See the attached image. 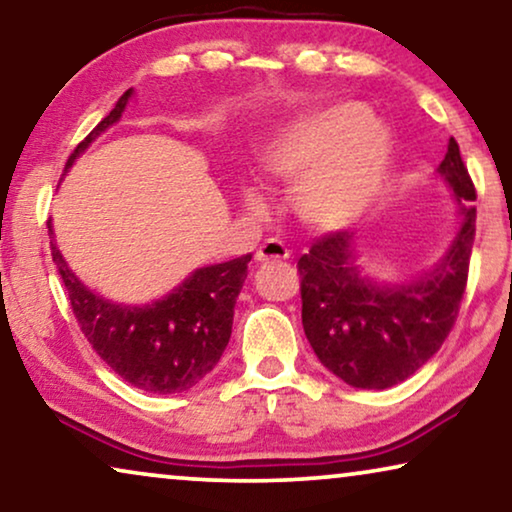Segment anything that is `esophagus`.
I'll return each mask as SVG.
<instances>
[{"mask_svg": "<svg viewBox=\"0 0 512 512\" xmlns=\"http://www.w3.org/2000/svg\"><path fill=\"white\" fill-rule=\"evenodd\" d=\"M291 256V251L284 247L279 240H268L261 249L256 251V261L258 263H268V261H286Z\"/></svg>", "mask_w": 512, "mask_h": 512, "instance_id": "obj_1", "label": "esophagus"}]
</instances>
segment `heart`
I'll use <instances>...</instances> for the list:
<instances>
[{
	"instance_id": "obj_1",
	"label": "heart",
	"mask_w": 512,
	"mask_h": 512,
	"mask_svg": "<svg viewBox=\"0 0 512 512\" xmlns=\"http://www.w3.org/2000/svg\"><path fill=\"white\" fill-rule=\"evenodd\" d=\"M391 135L361 102H328L277 125L254 144V163L265 177L291 181V207L305 226L345 230L377 205L391 170ZM242 205L261 207L251 186Z\"/></svg>"
}]
</instances>
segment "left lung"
Wrapping results in <instances>:
<instances>
[{
    "label": "left lung",
    "instance_id": "8db88e82",
    "mask_svg": "<svg viewBox=\"0 0 512 512\" xmlns=\"http://www.w3.org/2000/svg\"><path fill=\"white\" fill-rule=\"evenodd\" d=\"M436 177L457 202L459 226L431 268L396 282L377 279L361 265L352 233L321 237L298 261L307 340L349 387L389 389L408 380L457 319L475 237V188L454 137Z\"/></svg>",
    "mask_w": 512,
    "mask_h": 512
}]
</instances>
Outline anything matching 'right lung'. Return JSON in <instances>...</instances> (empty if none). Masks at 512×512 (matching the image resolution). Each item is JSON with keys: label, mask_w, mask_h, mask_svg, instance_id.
<instances>
[{"label": "right lung", "mask_w": 512, "mask_h": 512, "mask_svg": "<svg viewBox=\"0 0 512 512\" xmlns=\"http://www.w3.org/2000/svg\"><path fill=\"white\" fill-rule=\"evenodd\" d=\"M135 90H125L116 107L76 146L65 172L102 132L121 121ZM51 256L65 282L69 303L97 356L132 387L149 394H177L212 373L233 333V312L251 254L195 268L163 298L125 305L100 296L74 275L48 221Z\"/></svg>", "instance_id": "right-lung-1"}]
</instances>
